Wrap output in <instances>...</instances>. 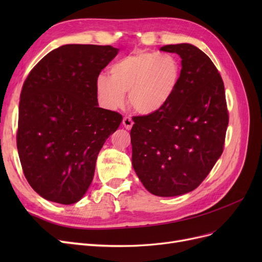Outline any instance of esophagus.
Returning <instances> with one entry per match:
<instances>
[{
  "label": "esophagus",
  "instance_id": "esophagus-1",
  "mask_svg": "<svg viewBox=\"0 0 262 262\" xmlns=\"http://www.w3.org/2000/svg\"><path fill=\"white\" fill-rule=\"evenodd\" d=\"M122 124H123V126H124L126 130H131L132 125H133L132 119L130 117H124L123 120H122Z\"/></svg>",
  "mask_w": 262,
  "mask_h": 262
}]
</instances>
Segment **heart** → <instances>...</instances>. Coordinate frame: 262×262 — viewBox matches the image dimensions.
Wrapping results in <instances>:
<instances>
[{"instance_id": "1", "label": "heart", "mask_w": 262, "mask_h": 262, "mask_svg": "<svg viewBox=\"0 0 262 262\" xmlns=\"http://www.w3.org/2000/svg\"><path fill=\"white\" fill-rule=\"evenodd\" d=\"M110 76L98 75L96 90L102 104L110 109L120 107L129 92L128 102L134 112L152 115L160 112L175 95L181 66L172 54L138 50L116 62Z\"/></svg>"}]
</instances>
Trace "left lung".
I'll return each instance as SVG.
<instances>
[{
	"mask_svg": "<svg viewBox=\"0 0 262 262\" xmlns=\"http://www.w3.org/2000/svg\"><path fill=\"white\" fill-rule=\"evenodd\" d=\"M160 50L181 58L180 81L160 112L133 117L132 166L147 191L176 196L199 186L223 153L228 113L223 80L207 54L190 43Z\"/></svg>",
	"mask_w": 262,
	"mask_h": 262,
	"instance_id": "8db88e82",
	"label": "left lung"
}]
</instances>
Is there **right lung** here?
Listing matches in <instances>:
<instances>
[{
	"mask_svg": "<svg viewBox=\"0 0 262 262\" xmlns=\"http://www.w3.org/2000/svg\"><path fill=\"white\" fill-rule=\"evenodd\" d=\"M112 46L64 45L30 71L23 85L17 149L28 184L43 199L80 201L99 150L122 116L100 108L96 80L118 54Z\"/></svg>",
	"mask_w": 262,
	"mask_h": 262,
	"instance_id": "obj_1",
	"label": "right lung"
}]
</instances>
